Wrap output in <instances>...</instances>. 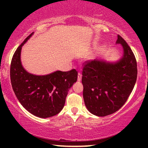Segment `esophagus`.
Returning a JSON list of instances; mask_svg holds the SVG:
<instances>
[{
    "label": "esophagus",
    "instance_id": "1",
    "mask_svg": "<svg viewBox=\"0 0 148 148\" xmlns=\"http://www.w3.org/2000/svg\"><path fill=\"white\" fill-rule=\"evenodd\" d=\"M77 79L78 81H80L81 79H82V75H81L80 74L78 75V77H77Z\"/></svg>",
    "mask_w": 148,
    "mask_h": 148
}]
</instances>
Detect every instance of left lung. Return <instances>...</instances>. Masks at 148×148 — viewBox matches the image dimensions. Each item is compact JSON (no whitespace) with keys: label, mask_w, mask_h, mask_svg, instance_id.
<instances>
[{"label":"left lung","mask_w":148,"mask_h":148,"mask_svg":"<svg viewBox=\"0 0 148 148\" xmlns=\"http://www.w3.org/2000/svg\"><path fill=\"white\" fill-rule=\"evenodd\" d=\"M33 34L17 48L11 60L10 76L13 90L18 100L34 116L46 119L58 114L63 108L68 91L77 79L75 69L56 71L38 75L27 71L22 65L21 48Z\"/></svg>","instance_id":"1"}]
</instances>
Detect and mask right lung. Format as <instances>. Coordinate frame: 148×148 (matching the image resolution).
Masks as SVG:
<instances>
[{"instance_id":"1","label":"right lung","mask_w":148,"mask_h":148,"mask_svg":"<svg viewBox=\"0 0 148 148\" xmlns=\"http://www.w3.org/2000/svg\"><path fill=\"white\" fill-rule=\"evenodd\" d=\"M116 44L123 47V56L116 61L95 59L84 64L82 71L83 96L92 114L104 116L122 107L136 82L137 62L131 48L121 37Z\"/></svg>"}]
</instances>
